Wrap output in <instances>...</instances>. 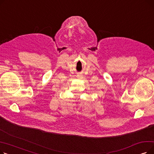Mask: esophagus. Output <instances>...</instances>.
I'll return each mask as SVG.
<instances>
[{
    "instance_id": "obj_1",
    "label": "esophagus",
    "mask_w": 154,
    "mask_h": 154,
    "mask_svg": "<svg viewBox=\"0 0 154 154\" xmlns=\"http://www.w3.org/2000/svg\"><path fill=\"white\" fill-rule=\"evenodd\" d=\"M83 77V75H78V78H80V79H82Z\"/></svg>"
}]
</instances>
